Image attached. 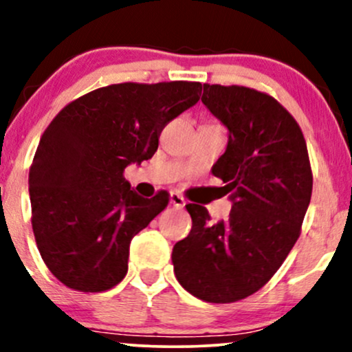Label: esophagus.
<instances>
[{
    "label": "esophagus",
    "instance_id": "esophagus-1",
    "mask_svg": "<svg viewBox=\"0 0 352 352\" xmlns=\"http://www.w3.org/2000/svg\"><path fill=\"white\" fill-rule=\"evenodd\" d=\"M170 204H172L175 208H184V207H185L184 197L179 195V193H177V192H172V193H170Z\"/></svg>",
    "mask_w": 352,
    "mask_h": 352
}]
</instances>
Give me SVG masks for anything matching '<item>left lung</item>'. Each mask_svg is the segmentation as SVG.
I'll return each mask as SVG.
<instances>
[{
	"label": "left lung",
	"mask_w": 352,
	"mask_h": 352,
	"mask_svg": "<svg viewBox=\"0 0 352 352\" xmlns=\"http://www.w3.org/2000/svg\"><path fill=\"white\" fill-rule=\"evenodd\" d=\"M201 102L228 129L212 172L230 193L228 220L188 204L192 230L172 252L177 280L208 302H235L272 280L300 236L313 192L308 147L294 117L272 96L204 84Z\"/></svg>",
	"instance_id": "1"
}]
</instances>
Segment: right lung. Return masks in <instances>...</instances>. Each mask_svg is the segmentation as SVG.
<instances>
[{"mask_svg": "<svg viewBox=\"0 0 352 352\" xmlns=\"http://www.w3.org/2000/svg\"><path fill=\"white\" fill-rule=\"evenodd\" d=\"M200 82H122L67 104L47 125L30 168L31 223L44 263L67 288L99 293L122 281L129 245L167 207L124 179L148 160L164 127L199 102Z\"/></svg>", "mask_w": 352, "mask_h": 352, "instance_id": "add662e5", "label": "right lung"}]
</instances>
